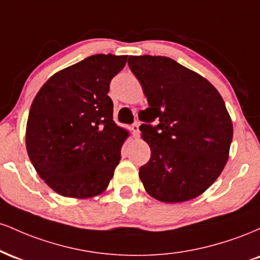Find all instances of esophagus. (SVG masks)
<instances>
[{
  "label": "esophagus",
  "mask_w": 260,
  "mask_h": 260,
  "mask_svg": "<svg viewBox=\"0 0 260 260\" xmlns=\"http://www.w3.org/2000/svg\"><path fill=\"white\" fill-rule=\"evenodd\" d=\"M131 129H132V133L134 137H138L139 136V122L133 123L132 127H131Z\"/></svg>",
  "instance_id": "esophagus-1"
}]
</instances>
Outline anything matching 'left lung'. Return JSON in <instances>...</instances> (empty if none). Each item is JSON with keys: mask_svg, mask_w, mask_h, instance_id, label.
Returning <instances> with one entry per match:
<instances>
[{"mask_svg": "<svg viewBox=\"0 0 260 260\" xmlns=\"http://www.w3.org/2000/svg\"><path fill=\"white\" fill-rule=\"evenodd\" d=\"M149 107L139 118L150 160L139 169L145 190L164 203L201 196L229 159L232 122L221 95L198 73L165 56H129ZM159 121L156 126L150 123Z\"/></svg>", "mask_w": 260, "mask_h": 260, "instance_id": "left-lung-1", "label": "left lung"}]
</instances>
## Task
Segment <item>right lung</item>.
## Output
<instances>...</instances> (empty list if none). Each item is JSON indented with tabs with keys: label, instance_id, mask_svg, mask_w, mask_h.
I'll return each instance as SVG.
<instances>
[{
	"label": "right lung",
	"instance_id": "add662e5",
	"mask_svg": "<svg viewBox=\"0 0 260 260\" xmlns=\"http://www.w3.org/2000/svg\"><path fill=\"white\" fill-rule=\"evenodd\" d=\"M127 56L92 55L59 71L32 101L26 122L29 159L56 193L91 198L109 186L128 132L113 122L110 82Z\"/></svg>",
	"mask_w": 260,
	"mask_h": 260
}]
</instances>
